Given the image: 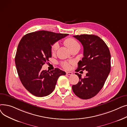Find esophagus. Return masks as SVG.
I'll return each mask as SVG.
<instances>
[{
    "mask_svg": "<svg viewBox=\"0 0 127 127\" xmlns=\"http://www.w3.org/2000/svg\"><path fill=\"white\" fill-rule=\"evenodd\" d=\"M73 73L72 72H70V71H67L66 72V74L67 75H72Z\"/></svg>",
    "mask_w": 127,
    "mask_h": 127,
    "instance_id": "esophagus-1",
    "label": "esophagus"
}]
</instances>
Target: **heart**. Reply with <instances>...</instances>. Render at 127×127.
<instances>
[{"label": "heart", "mask_w": 127, "mask_h": 127, "mask_svg": "<svg viewBox=\"0 0 127 127\" xmlns=\"http://www.w3.org/2000/svg\"><path fill=\"white\" fill-rule=\"evenodd\" d=\"M64 44L71 51L72 49H74L78 47H80V45L79 43L76 41V39L72 38H66L64 42ZM59 47V44L58 43H55L52 45L51 47V52L52 54H55L58 48ZM62 67L65 69H68L70 67L69 63L67 62H63L61 63Z\"/></svg>", "instance_id": "b5f03b06"}]
</instances>
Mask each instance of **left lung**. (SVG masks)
I'll list each match as a JSON object with an SVG mask.
<instances>
[{"instance_id": "1", "label": "left lung", "mask_w": 127, "mask_h": 127, "mask_svg": "<svg viewBox=\"0 0 127 127\" xmlns=\"http://www.w3.org/2000/svg\"><path fill=\"white\" fill-rule=\"evenodd\" d=\"M83 47V58L78 62L76 71L86 70V76L75 73L79 82L72 86L75 95L82 99L95 96L101 90L111 70V55L103 40L92 34L74 35Z\"/></svg>"}]
</instances>
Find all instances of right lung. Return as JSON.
<instances>
[{"instance_id": "obj_1", "label": "right lung", "mask_w": 127, "mask_h": 127, "mask_svg": "<svg viewBox=\"0 0 127 127\" xmlns=\"http://www.w3.org/2000/svg\"><path fill=\"white\" fill-rule=\"evenodd\" d=\"M68 35L41 30L28 33L20 41L15 58L16 69L22 83L32 95H49L59 77L66 74L57 68L49 71L42 67L51 57V45Z\"/></svg>"}]
</instances>
